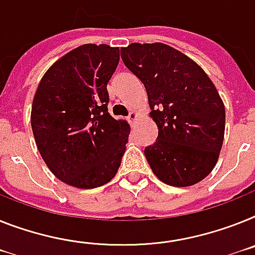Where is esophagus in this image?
Here are the masks:
<instances>
[{"instance_id": "obj_1", "label": "esophagus", "mask_w": 255, "mask_h": 255, "mask_svg": "<svg viewBox=\"0 0 255 255\" xmlns=\"http://www.w3.org/2000/svg\"><path fill=\"white\" fill-rule=\"evenodd\" d=\"M138 121V114L137 113H136V111H132L131 114L128 115V122H129V123H134V122H137Z\"/></svg>"}]
</instances>
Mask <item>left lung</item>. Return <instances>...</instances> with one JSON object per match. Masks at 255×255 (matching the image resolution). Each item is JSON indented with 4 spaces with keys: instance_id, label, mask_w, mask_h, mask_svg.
I'll return each instance as SVG.
<instances>
[{
    "instance_id": "8db88e82",
    "label": "left lung",
    "mask_w": 255,
    "mask_h": 255,
    "mask_svg": "<svg viewBox=\"0 0 255 255\" xmlns=\"http://www.w3.org/2000/svg\"><path fill=\"white\" fill-rule=\"evenodd\" d=\"M122 59L144 84L157 141L144 154L154 175L171 187H190L210 174L224 140L226 109L206 72L163 42H132Z\"/></svg>"
}]
</instances>
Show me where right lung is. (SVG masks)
<instances>
[{
  "instance_id": "add662e5",
  "label": "right lung",
  "mask_w": 255,
  "mask_h": 255,
  "mask_svg": "<svg viewBox=\"0 0 255 255\" xmlns=\"http://www.w3.org/2000/svg\"><path fill=\"white\" fill-rule=\"evenodd\" d=\"M119 48L84 44L55 61L41 78L31 110L32 132L57 179L93 189L117 175L131 132L108 113L109 80Z\"/></svg>"
}]
</instances>
